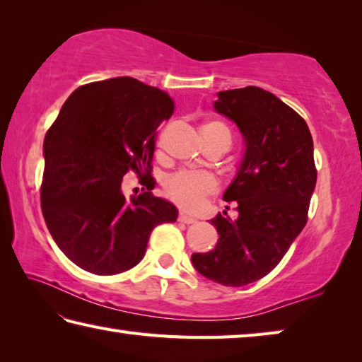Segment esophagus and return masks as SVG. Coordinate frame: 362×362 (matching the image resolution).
Instances as JSON below:
<instances>
[{"label":"esophagus","instance_id":"esophagus-1","mask_svg":"<svg viewBox=\"0 0 362 362\" xmlns=\"http://www.w3.org/2000/svg\"><path fill=\"white\" fill-rule=\"evenodd\" d=\"M177 221H180V223H182V224H194L195 223V219L194 218H191V216H187V214H180V216H177Z\"/></svg>","mask_w":362,"mask_h":362}]
</instances>
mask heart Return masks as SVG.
Returning a JSON list of instances; mask_svg holds the SVG:
<instances>
[{"instance_id":"b5f03b06","label":"heart","mask_w":362,"mask_h":362,"mask_svg":"<svg viewBox=\"0 0 362 362\" xmlns=\"http://www.w3.org/2000/svg\"><path fill=\"white\" fill-rule=\"evenodd\" d=\"M214 132L229 133L227 127L221 122H208L202 129L204 136H210ZM218 189L216 176L205 170H180L168 175L163 181L165 197L189 213L202 210L206 199L216 194Z\"/></svg>"}]
</instances>
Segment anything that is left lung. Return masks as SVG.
<instances>
[{
	"label": "left lung",
	"instance_id": "obj_1",
	"mask_svg": "<svg viewBox=\"0 0 362 362\" xmlns=\"http://www.w3.org/2000/svg\"><path fill=\"white\" fill-rule=\"evenodd\" d=\"M214 110L238 125L246 152L224 194L237 219L218 214L210 252H194L199 274L224 286H245L270 274L308 219L316 185L308 125L274 93L255 86L218 93ZM229 210V206H227Z\"/></svg>",
	"mask_w": 362,
	"mask_h": 362
}]
</instances>
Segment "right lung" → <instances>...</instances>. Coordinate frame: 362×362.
Wrapping results in <instances>:
<instances>
[{
    "label": "right lung",
    "instance_id": "add662e5",
    "mask_svg": "<svg viewBox=\"0 0 362 362\" xmlns=\"http://www.w3.org/2000/svg\"><path fill=\"white\" fill-rule=\"evenodd\" d=\"M175 111L167 92L133 78L81 86L44 138L41 210L69 261L95 275H116L141 261L156 226L177 210L152 195L156 139ZM129 170L144 192L125 199Z\"/></svg>",
    "mask_w": 362,
    "mask_h": 362
}]
</instances>
